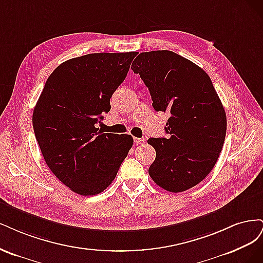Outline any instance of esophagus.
I'll return each instance as SVG.
<instances>
[{
	"instance_id": "obj_1",
	"label": "esophagus",
	"mask_w": 263,
	"mask_h": 263,
	"mask_svg": "<svg viewBox=\"0 0 263 263\" xmlns=\"http://www.w3.org/2000/svg\"><path fill=\"white\" fill-rule=\"evenodd\" d=\"M145 139L144 138H134V143L137 144V145H140V144H144L145 143Z\"/></svg>"
}]
</instances>
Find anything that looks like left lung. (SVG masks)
Listing matches in <instances>:
<instances>
[{
    "mask_svg": "<svg viewBox=\"0 0 263 263\" xmlns=\"http://www.w3.org/2000/svg\"><path fill=\"white\" fill-rule=\"evenodd\" d=\"M131 69L149 90L156 111H168V138H151L156 151L148 168L154 182L181 192L201 182L216 164L226 135V114L210 76L168 50L142 52Z\"/></svg>",
    "mask_w": 263,
    "mask_h": 263,
    "instance_id": "left-lung-1",
    "label": "left lung"
}]
</instances>
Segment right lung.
I'll return each mask as SVG.
<instances>
[{"label":"right lung","instance_id":"obj_1","mask_svg":"<svg viewBox=\"0 0 263 263\" xmlns=\"http://www.w3.org/2000/svg\"><path fill=\"white\" fill-rule=\"evenodd\" d=\"M137 54L70 59L49 76L33 109V131L46 164L82 196L109 187L133 145L131 135L103 133L97 124L110 111V98Z\"/></svg>","mask_w":263,"mask_h":263}]
</instances>
